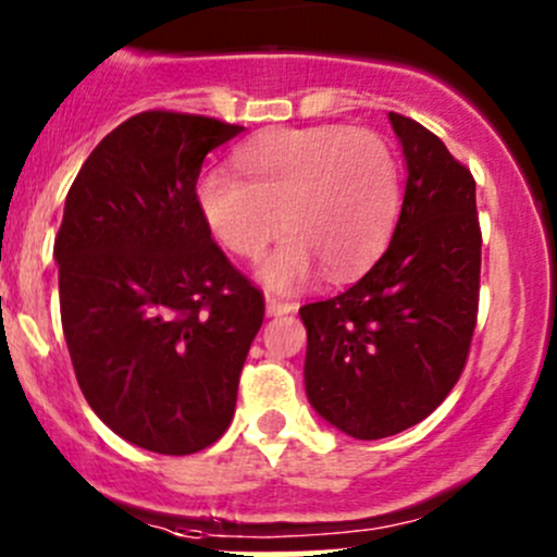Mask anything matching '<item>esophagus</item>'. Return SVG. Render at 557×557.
<instances>
[{
	"label": "esophagus",
	"instance_id": "34e87169",
	"mask_svg": "<svg viewBox=\"0 0 557 557\" xmlns=\"http://www.w3.org/2000/svg\"><path fill=\"white\" fill-rule=\"evenodd\" d=\"M296 310V301H288V299H280V296H267V312L269 314H288Z\"/></svg>",
	"mask_w": 557,
	"mask_h": 557
}]
</instances>
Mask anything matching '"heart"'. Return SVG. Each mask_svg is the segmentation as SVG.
<instances>
[{
    "instance_id": "heart-1",
    "label": "heart",
    "mask_w": 557,
    "mask_h": 557,
    "mask_svg": "<svg viewBox=\"0 0 557 557\" xmlns=\"http://www.w3.org/2000/svg\"><path fill=\"white\" fill-rule=\"evenodd\" d=\"M243 177L210 170L196 201L212 237L239 258L263 261L269 288L294 290L314 261L329 277L361 272L383 252L401 207V170L391 143L372 128H277L237 150Z\"/></svg>"
}]
</instances>
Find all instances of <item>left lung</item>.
Returning <instances> with one entry per match:
<instances>
[{"label":"left lung","mask_w":557,"mask_h":557,"mask_svg":"<svg viewBox=\"0 0 557 557\" xmlns=\"http://www.w3.org/2000/svg\"><path fill=\"white\" fill-rule=\"evenodd\" d=\"M391 123L409 172L391 245L356 285L299 310L307 396L356 440L398 434L445 401L480 310L474 177L418 121L391 112Z\"/></svg>","instance_id":"8db88e82"}]
</instances>
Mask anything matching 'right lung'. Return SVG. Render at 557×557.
I'll use <instances>...</instances> for the list:
<instances>
[{"label":"right lung","mask_w":557,"mask_h":557,"mask_svg":"<svg viewBox=\"0 0 557 557\" xmlns=\"http://www.w3.org/2000/svg\"><path fill=\"white\" fill-rule=\"evenodd\" d=\"M237 123L148 110L112 128L66 194L53 243L77 385L117 436L190 455L226 434L263 323V290L196 201L207 153Z\"/></svg>","instance_id":"1"}]
</instances>
